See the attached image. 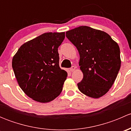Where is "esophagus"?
Here are the masks:
<instances>
[{
    "mask_svg": "<svg viewBox=\"0 0 131 131\" xmlns=\"http://www.w3.org/2000/svg\"><path fill=\"white\" fill-rule=\"evenodd\" d=\"M75 67H74V66H73V67H72V68H70V72H74V71H75Z\"/></svg>",
    "mask_w": 131,
    "mask_h": 131,
    "instance_id": "1",
    "label": "esophagus"
}]
</instances>
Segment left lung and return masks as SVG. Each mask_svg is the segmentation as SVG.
I'll use <instances>...</instances> for the list:
<instances>
[{
  "label": "left lung",
  "instance_id": "1",
  "mask_svg": "<svg viewBox=\"0 0 131 131\" xmlns=\"http://www.w3.org/2000/svg\"><path fill=\"white\" fill-rule=\"evenodd\" d=\"M80 55L79 66L83 79L78 83L79 91L92 98L108 92L114 83L121 65L118 43L108 34L87 26L66 32Z\"/></svg>",
  "mask_w": 131,
  "mask_h": 131
}]
</instances>
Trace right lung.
Listing matches in <instances>:
<instances>
[{
	"instance_id": "add662e5",
	"label": "right lung",
	"mask_w": 131,
	"mask_h": 131,
	"mask_svg": "<svg viewBox=\"0 0 131 131\" xmlns=\"http://www.w3.org/2000/svg\"><path fill=\"white\" fill-rule=\"evenodd\" d=\"M64 32H49L25 42L13 56L12 67L21 89L32 100L48 103L57 97L68 75L59 65L58 48Z\"/></svg>"
}]
</instances>
